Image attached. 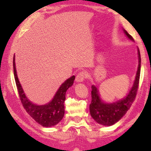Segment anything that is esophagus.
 I'll return each instance as SVG.
<instances>
[{
  "mask_svg": "<svg viewBox=\"0 0 151 151\" xmlns=\"http://www.w3.org/2000/svg\"><path fill=\"white\" fill-rule=\"evenodd\" d=\"M86 77V74L84 73H78L77 76L76 77V82H82L83 81H84V78Z\"/></svg>",
  "mask_w": 151,
  "mask_h": 151,
  "instance_id": "obj_1",
  "label": "esophagus"
}]
</instances>
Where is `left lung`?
Wrapping results in <instances>:
<instances>
[{"label":"left lung","instance_id":"1","mask_svg":"<svg viewBox=\"0 0 151 151\" xmlns=\"http://www.w3.org/2000/svg\"><path fill=\"white\" fill-rule=\"evenodd\" d=\"M123 32L128 39L134 42L133 37L124 29H123ZM137 57L138 65L135 80L128 94L124 98L115 102H106L101 97L97 88L95 85L91 86V102L89 105V112L92 118L99 124L106 127L111 126L119 121L129 110L135 99L138 88L141 70V56L138 47Z\"/></svg>","mask_w":151,"mask_h":151}]
</instances>
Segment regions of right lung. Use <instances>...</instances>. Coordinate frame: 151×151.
Segmentation results:
<instances>
[{"instance_id":"1","label":"right lung","mask_w":151,"mask_h":151,"mask_svg":"<svg viewBox=\"0 0 151 151\" xmlns=\"http://www.w3.org/2000/svg\"><path fill=\"white\" fill-rule=\"evenodd\" d=\"M14 73L19 97L27 113L37 123L44 127H51L58 123L63 119L65 113L64 102L65 100L66 91L73 86L75 76H70L60 86L52 99L49 102H47L45 104L38 105L30 101L25 95L17 76L15 54L14 56Z\"/></svg>"}]
</instances>
